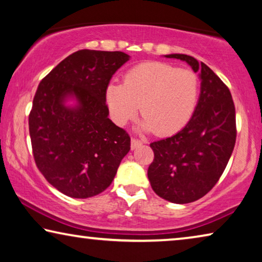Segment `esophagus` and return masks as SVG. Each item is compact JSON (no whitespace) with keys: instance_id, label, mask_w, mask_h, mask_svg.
<instances>
[{"instance_id":"34e87169","label":"esophagus","mask_w":262,"mask_h":262,"mask_svg":"<svg viewBox=\"0 0 262 262\" xmlns=\"http://www.w3.org/2000/svg\"><path fill=\"white\" fill-rule=\"evenodd\" d=\"M141 144H142V142H141V141H139V140H136V139H132L130 140V148H132V150H134V149L139 148Z\"/></svg>"}]
</instances>
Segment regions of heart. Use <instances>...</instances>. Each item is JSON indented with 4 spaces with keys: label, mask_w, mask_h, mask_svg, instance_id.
<instances>
[{
    "label": "heart",
    "mask_w": 262,
    "mask_h": 262,
    "mask_svg": "<svg viewBox=\"0 0 262 262\" xmlns=\"http://www.w3.org/2000/svg\"><path fill=\"white\" fill-rule=\"evenodd\" d=\"M105 95L115 123H127L141 105L139 129L170 135L181 130L196 110L199 79L190 70L152 61L129 70L122 85L111 82Z\"/></svg>",
    "instance_id": "heart-1"
}]
</instances>
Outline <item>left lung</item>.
Here are the masks:
<instances>
[{"mask_svg": "<svg viewBox=\"0 0 262 262\" xmlns=\"http://www.w3.org/2000/svg\"><path fill=\"white\" fill-rule=\"evenodd\" d=\"M164 57L198 72L201 93L183 129L150 143L155 157L148 178L157 196L186 204L205 196L225 170L235 144V108L230 90L209 66L182 53Z\"/></svg>", "mask_w": 262, "mask_h": 262, "instance_id": "1", "label": "left lung"}]
</instances>
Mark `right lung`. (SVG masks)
Instances as JSON below:
<instances>
[{
  "instance_id": "right-lung-1",
  "label": "right lung",
  "mask_w": 262,
  "mask_h": 262,
  "mask_svg": "<svg viewBox=\"0 0 262 262\" xmlns=\"http://www.w3.org/2000/svg\"><path fill=\"white\" fill-rule=\"evenodd\" d=\"M120 51L79 50L39 82L29 115L37 168L72 198L105 191L130 150L129 135L108 119L106 87L129 60Z\"/></svg>"
}]
</instances>
